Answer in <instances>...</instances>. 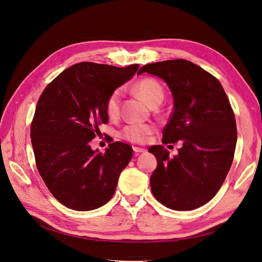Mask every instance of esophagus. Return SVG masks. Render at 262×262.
<instances>
[{"label":"esophagus","instance_id":"obj_1","mask_svg":"<svg viewBox=\"0 0 262 262\" xmlns=\"http://www.w3.org/2000/svg\"><path fill=\"white\" fill-rule=\"evenodd\" d=\"M133 150H134V153H136V154H139V153H144L146 149H145V148H142V147L133 146Z\"/></svg>","mask_w":262,"mask_h":262}]
</instances>
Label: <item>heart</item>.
<instances>
[{
	"label": "heart",
	"mask_w": 262,
	"mask_h": 262,
	"mask_svg": "<svg viewBox=\"0 0 262 262\" xmlns=\"http://www.w3.org/2000/svg\"><path fill=\"white\" fill-rule=\"evenodd\" d=\"M133 91L150 107L163 100L164 92L161 84L153 78H143L133 86ZM121 93L114 91L106 101V113L109 117H116L119 114ZM153 132V126L149 124H130L121 131V138L132 143H144L149 134Z\"/></svg>",
	"instance_id": "b5f03b06"
}]
</instances>
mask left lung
Here are the masks:
<instances>
[{
	"label": "left lung",
	"instance_id": "obj_1",
	"mask_svg": "<svg viewBox=\"0 0 262 262\" xmlns=\"http://www.w3.org/2000/svg\"><path fill=\"white\" fill-rule=\"evenodd\" d=\"M142 73L162 78L172 95L173 112L163 130V143L182 141L173 157L162 145L148 148L157 160L149 178L152 192L171 210L200 208L220 190L235 153L236 121L223 86L182 59L145 64Z\"/></svg>",
	"mask_w": 262,
	"mask_h": 262
}]
</instances>
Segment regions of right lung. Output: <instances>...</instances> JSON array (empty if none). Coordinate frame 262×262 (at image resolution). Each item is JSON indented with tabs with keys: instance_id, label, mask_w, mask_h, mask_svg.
<instances>
[{
	"instance_id": "1",
	"label": "right lung",
	"mask_w": 262,
	"mask_h": 262,
	"mask_svg": "<svg viewBox=\"0 0 262 262\" xmlns=\"http://www.w3.org/2000/svg\"><path fill=\"white\" fill-rule=\"evenodd\" d=\"M139 64L117 68L81 62L63 71L37 102L30 138L36 165L49 191L75 211L98 209L112 199L132 147L109 144L105 153L90 142L108 121L106 101L131 80Z\"/></svg>"
}]
</instances>
